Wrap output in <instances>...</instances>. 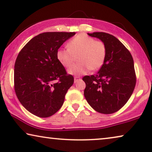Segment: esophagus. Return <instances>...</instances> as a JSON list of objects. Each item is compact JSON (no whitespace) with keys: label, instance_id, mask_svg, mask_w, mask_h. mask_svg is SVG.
<instances>
[{"label":"esophagus","instance_id":"obj_1","mask_svg":"<svg viewBox=\"0 0 152 152\" xmlns=\"http://www.w3.org/2000/svg\"><path fill=\"white\" fill-rule=\"evenodd\" d=\"M79 80H80V77H74V82L75 83H77Z\"/></svg>","mask_w":152,"mask_h":152}]
</instances>
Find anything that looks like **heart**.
Wrapping results in <instances>:
<instances>
[{
	"instance_id": "heart-1",
	"label": "heart",
	"mask_w": 152,
	"mask_h": 152,
	"mask_svg": "<svg viewBox=\"0 0 152 152\" xmlns=\"http://www.w3.org/2000/svg\"><path fill=\"white\" fill-rule=\"evenodd\" d=\"M68 49L59 48L57 58L64 67L70 68L76 58L77 63L68 70L72 75L86 73L90 69L96 71L102 68L107 57V50L105 43L85 34L77 35L67 44Z\"/></svg>"
}]
</instances>
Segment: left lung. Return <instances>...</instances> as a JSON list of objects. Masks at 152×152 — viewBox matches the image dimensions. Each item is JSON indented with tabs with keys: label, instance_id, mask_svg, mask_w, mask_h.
Masks as SVG:
<instances>
[{
	"label": "left lung",
	"instance_id": "left-lung-1",
	"mask_svg": "<svg viewBox=\"0 0 152 152\" xmlns=\"http://www.w3.org/2000/svg\"><path fill=\"white\" fill-rule=\"evenodd\" d=\"M88 34L103 41L107 53L97 73L82 78L86 83L84 97L96 111L113 113L127 102L134 90L136 77L134 59L130 52L113 35L105 32Z\"/></svg>",
	"mask_w": 152,
	"mask_h": 152
}]
</instances>
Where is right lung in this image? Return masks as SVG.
<instances>
[{
	"label": "right lung",
	"instance_id": "right-lung-1",
	"mask_svg": "<svg viewBox=\"0 0 152 152\" xmlns=\"http://www.w3.org/2000/svg\"><path fill=\"white\" fill-rule=\"evenodd\" d=\"M75 32H44L23 48L14 65V89L21 104L40 118L53 115L63 105L73 84L57 58V50Z\"/></svg>",
	"mask_w": 152,
	"mask_h": 152
}]
</instances>
